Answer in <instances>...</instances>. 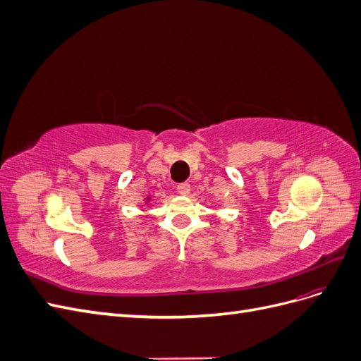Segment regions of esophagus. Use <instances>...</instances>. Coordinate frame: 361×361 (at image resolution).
<instances>
[{
	"mask_svg": "<svg viewBox=\"0 0 361 361\" xmlns=\"http://www.w3.org/2000/svg\"><path fill=\"white\" fill-rule=\"evenodd\" d=\"M176 190H178V192H179V194H182V195H187V194H190L191 187H190V183H179L178 187H176Z\"/></svg>",
	"mask_w": 361,
	"mask_h": 361,
	"instance_id": "34e87169",
	"label": "esophagus"
}]
</instances>
